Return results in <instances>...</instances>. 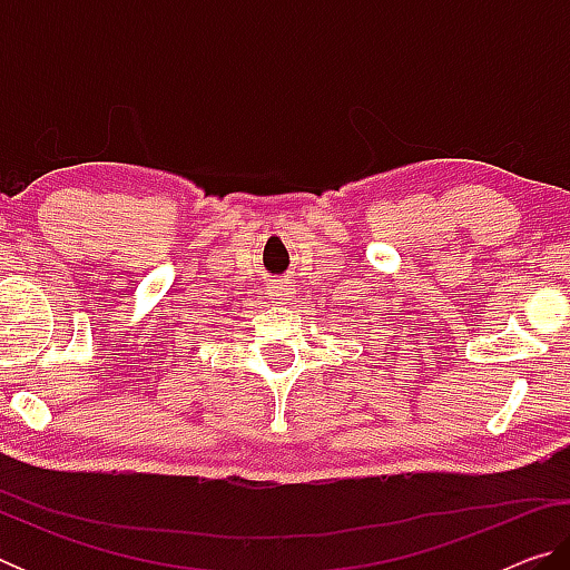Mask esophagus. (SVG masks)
Returning <instances> with one entry per match:
<instances>
[{
  "label": "esophagus",
  "mask_w": 570,
  "mask_h": 570,
  "mask_svg": "<svg viewBox=\"0 0 570 570\" xmlns=\"http://www.w3.org/2000/svg\"><path fill=\"white\" fill-rule=\"evenodd\" d=\"M272 296H276L278 298V302H286V298L288 296H292V288H288V284H276L274 288H272Z\"/></svg>",
  "instance_id": "34e87169"
}]
</instances>
